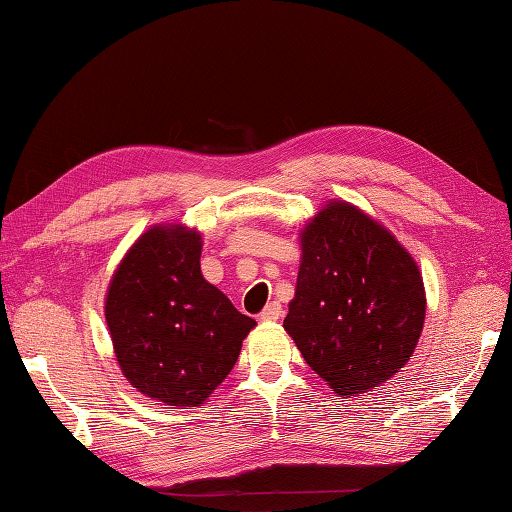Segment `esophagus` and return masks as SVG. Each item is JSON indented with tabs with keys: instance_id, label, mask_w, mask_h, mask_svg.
Here are the masks:
<instances>
[{
	"instance_id": "esophagus-1",
	"label": "esophagus",
	"mask_w": 512,
	"mask_h": 512,
	"mask_svg": "<svg viewBox=\"0 0 512 512\" xmlns=\"http://www.w3.org/2000/svg\"><path fill=\"white\" fill-rule=\"evenodd\" d=\"M281 314H284V308H281V303L273 301V303H268L262 314H259V319H262V321H277Z\"/></svg>"
}]
</instances>
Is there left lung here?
<instances>
[{"label": "left lung", "instance_id": "left-lung-1", "mask_svg": "<svg viewBox=\"0 0 512 512\" xmlns=\"http://www.w3.org/2000/svg\"><path fill=\"white\" fill-rule=\"evenodd\" d=\"M301 264L284 330L325 385L358 396L407 365L427 295L394 233L345 200L325 202L299 231Z\"/></svg>", "mask_w": 512, "mask_h": 512}]
</instances>
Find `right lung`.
<instances>
[{"mask_svg":"<svg viewBox=\"0 0 512 512\" xmlns=\"http://www.w3.org/2000/svg\"><path fill=\"white\" fill-rule=\"evenodd\" d=\"M202 233L156 224L116 266L105 321L123 376L171 407H200L231 372L255 319L202 277Z\"/></svg>","mask_w":512,"mask_h":512,"instance_id":"add662e5","label":"right lung"}]
</instances>
